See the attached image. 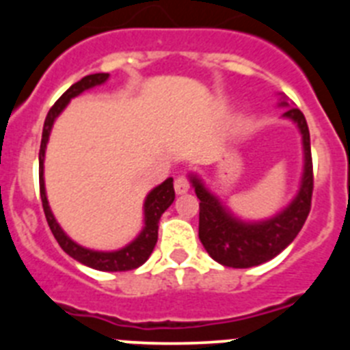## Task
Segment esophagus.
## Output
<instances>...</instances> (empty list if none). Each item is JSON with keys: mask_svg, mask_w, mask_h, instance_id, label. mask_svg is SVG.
Segmentation results:
<instances>
[{"mask_svg": "<svg viewBox=\"0 0 350 350\" xmlns=\"http://www.w3.org/2000/svg\"><path fill=\"white\" fill-rule=\"evenodd\" d=\"M173 187H175V193L177 194H184L189 191V180H187V177L185 175H180V177L175 178V184H173Z\"/></svg>", "mask_w": 350, "mask_h": 350, "instance_id": "obj_1", "label": "esophagus"}]
</instances>
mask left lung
I'll list each match as a JSON object with an SVG mask.
<instances>
[{
  "instance_id": "obj_1",
  "label": "left lung",
  "mask_w": 350,
  "mask_h": 350,
  "mask_svg": "<svg viewBox=\"0 0 350 350\" xmlns=\"http://www.w3.org/2000/svg\"><path fill=\"white\" fill-rule=\"evenodd\" d=\"M280 107H289L284 98ZM298 126L303 142L301 184L295 200L273 217L265 221L249 222L234 217L230 210L213 193H210L196 175H191V184L200 200V240L210 258L230 268L258 267L279 256L301 231L310 212L312 191H314V172H312L310 133L307 120L298 108L289 107L284 112Z\"/></svg>"
}]
</instances>
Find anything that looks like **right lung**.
<instances>
[{
  "label": "right lung",
  "mask_w": 350,
  "mask_h": 350,
  "mask_svg": "<svg viewBox=\"0 0 350 350\" xmlns=\"http://www.w3.org/2000/svg\"><path fill=\"white\" fill-rule=\"evenodd\" d=\"M108 80V73H94V75L83 77L82 80H79L77 83H73L59 100L55 101L54 107L49 110L47 119H45V124H43V133H42V144H40V198H42L43 212H45V217H47L49 228H51L52 234L57 240V243L61 245V249L66 252L68 256H71L73 259H77L79 262L85 265L89 268H94V270L100 271H128L135 270V268L142 267L145 261L148 259V256L152 254L154 247L157 242V228H159V219L161 215L165 213V210L175 200V189H173V178H166L163 184H159L157 187H154L150 193L147 194L144 203V230L140 231L135 240L131 243H128L126 247L119 250H112V252H103V250H92L85 249V247L79 245L77 242H73L63 230L61 226L55 221L54 213H52L51 206L47 202V193H45V180H43V161H45V148H47L49 137H51L52 126H54V120L57 119L61 112H63L66 105L70 103L71 98L79 96L80 92L88 91V89L96 88V85H101Z\"/></svg>",
  "instance_id": "1"
}]
</instances>
